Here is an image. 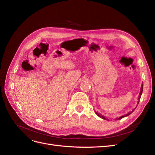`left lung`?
Segmentation results:
<instances>
[{"instance_id": "obj_1", "label": "left lung", "mask_w": 155, "mask_h": 155, "mask_svg": "<svg viewBox=\"0 0 155 155\" xmlns=\"http://www.w3.org/2000/svg\"><path fill=\"white\" fill-rule=\"evenodd\" d=\"M143 85L142 84V87H141V91H140V96H139V97H138V100H140V97H141V96H142V91H143ZM139 101H138V104H139ZM136 109V108H135ZM134 109L132 111H130V112H129V113H127V114H125V115H123V116H120V117H119V118H116V120H121V119H122L123 118H125V117H126V116H129V115H130L131 113H132V112L134 110V109ZM96 114L99 116V117H100V118H103V119H104V120H108L107 118H105L104 117V116H103V115H101V114H99V113H97V112H96Z\"/></svg>"}]
</instances>
